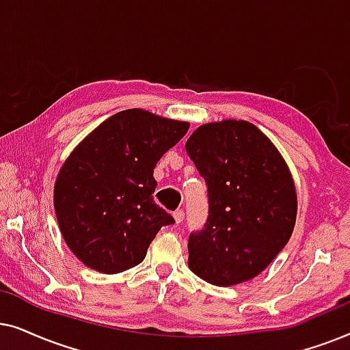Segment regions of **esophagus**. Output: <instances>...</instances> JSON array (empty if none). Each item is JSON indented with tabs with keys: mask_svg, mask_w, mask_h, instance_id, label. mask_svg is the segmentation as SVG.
I'll return each mask as SVG.
<instances>
[{
	"mask_svg": "<svg viewBox=\"0 0 350 350\" xmlns=\"http://www.w3.org/2000/svg\"><path fill=\"white\" fill-rule=\"evenodd\" d=\"M184 216H185V214H184L183 209H178V211L172 213V217H174V222H176V224L183 222V221H184Z\"/></svg>",
	"mask_w": 350,
	"mask_h": 350,
	"instance_id": "obj_1",
	"label": "esophagus"
}]
</instances>
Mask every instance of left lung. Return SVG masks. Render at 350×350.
<instances>
[{
	"label": "left lung",
	"instance_id": "left-lung-1",
	"mask_svg": "<svg viewBox=\"0 0 350 350\" xmlns=\"http://www.w3.org/2000/svg\"><path fill=\"white\" fill-rule=\"evenodd\" d=\"M185 152L208 185L209 214L189 237V269L216 286L258 277L290 240L295 180L272 141L245 120L195 129Z\"/></svg>",
	"mask_w": 350,
	"mask_h": 350
}]
</instances>
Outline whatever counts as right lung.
I'll return each mask as SVG.
<instances>
[{"mask_svg":"<svg viewBox=\"0 0 350 350\" xmlns=\"http://www.w3.org/2000/svg\"><path fill=\"white\" fill-rule=\"evenodd\" d=\"M187 121L142 109L118 111L73 148L54 184L60 234L86 267L118 273L141 264L163 226L153 170L189 131Z\"/></svg>","mask_w":350,"mask_h":350,"instance_id":"add662e5","label":"right lung"}]
</instances>
